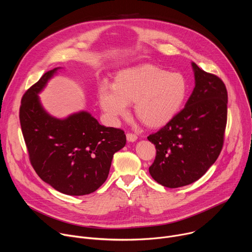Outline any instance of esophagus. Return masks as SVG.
<instances>
[{"mask_svg": "<svg viewBox=\"0 0 252 252\" xmlns=\"http://www.w3.org/2000/svg\"><path fill=\"white\" fill-rule=\"evenodd\" d=\"M126 139H127V141H129V142H134L136 139H137V136H136V134H134V133H126Z\"/></svg>", "mask_w": 252, "mask_h": 252, "instance_id": "obj_1", "label": "esophagus"}]
</instances>
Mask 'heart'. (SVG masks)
<instances>
[{
	"mask_svg": "<svg viewBox=\"0 0 252 252\" xmlns=\"http://www.w3.org/2000/svg\"><path fill=\"white\" fill-rule=\"evenodd\" d=\"M188 93L189 85L184 75L143 63L121 69L114 84L101 83L97 98L105 117L113 124L127 116L128 103L133 102L136 118L156 128L163 126L178 114Z\"/></svg>",
	"mask_w": 252,
	"mask_h": 252,
	"instance_id": "b5f03b06",
	"label": "heart"
}]
</instances>
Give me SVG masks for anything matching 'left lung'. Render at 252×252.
Here are the masks:
<instances>
[{
	"label": "left lung",
	"mask_w": 252,
	"mask_h": 252,
	"mask_svg": "<svg viewBox=\"0 0 252 252\" xmlns=\"http://www.w3.org/2000/svg\"><path fill=\"white\" fill-rule=\"evenodd\" d=\"M194 89L185 109L148 136L157 149L149 171L159 185L176 189L199 179L218 159L223 145L227 92L223 82L191 63Z\"/></svg>",
	"instance_id": "1"
}]
</instances>
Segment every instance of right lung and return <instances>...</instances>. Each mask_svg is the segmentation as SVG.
<instances>
[{
	"instance_id": "right-lung-1",
	"label": "right lung",
	"mask_w": 252,
	"mask_h": 252,
	"mask_svg": "<svg viewBox=\"0 0 252 252\" xmlns=\"http://www.w3.org/2000/svg\"><path fill=\"white\" fill-rule=\"evenodd\" d=\"M62 68L47 71L26 92L20 123L35 172L56 190L80 196L106 181L114 155L126 138L124 130L99 125L87 111L58 119L45 110L39 94Z\"/></svg>"
}]
</instances>
